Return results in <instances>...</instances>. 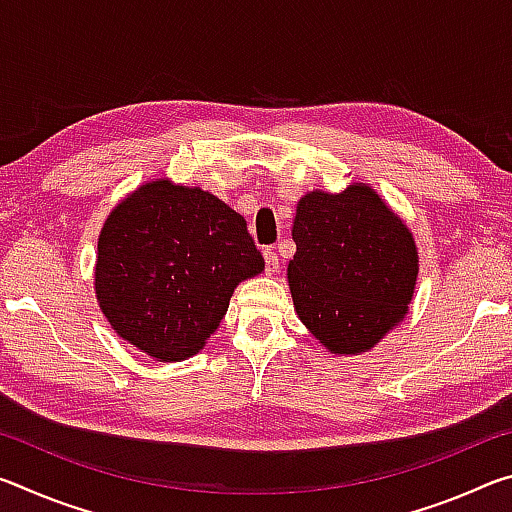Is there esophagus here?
<instances>
[{"label":"esophagus","instance_id":"esophagus-1","mask_svg":"<svg viewBox=\"0 0 512 512\" xmlns=\"http://www.w3.org/2000/svg\"><path fill=\"white\" fill-rule=\"evenodd\" d=\"M264 264L268 275L277 273V268H280V259H277V253L273 248H264Z\"/></svg>","mask_w":512,"mask_h":512}]
</instances>
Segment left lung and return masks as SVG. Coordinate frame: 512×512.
<instances>
[{
    "label": "left lung",
    "instance_id": "obj_1",
    "mask_svg": "<svg viewBox=\"0 0 512 512\" xmlns=\"http://www.w3.org/2000/svg\"><path fill=\"white\" fill-rule=\"evenodd\" d=\"M293 305L334 354L370 350L406 314L418 253L411 232L366 185L311 192L293 221Z\"/></svg>",
    "mask_w": 512,
    "mask_h": 512
}]
</instances>
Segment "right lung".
Here are the masks:
<instances>
[{
  "instance_id": "right-lung-1",
  "label": "right lung",
  "mask_w": 512,
  "mask_h": 512,
  "mask_svg": "<svg viewBox=\"0 0 512 512\" xmlns=\"http://www.w3.org/2000/svg\"><path fill=\"white\" fill-rule=\"evenodd\" d=\"M262 268L244 216L203 189L155 180L108 216L94 287L121 339L180 361L203 348L237 284Z\"/></svg>"
}]
</instances>
